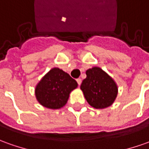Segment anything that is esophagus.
I'll return each instance as SVG.
<instances>
[{"label": "esophagus", "instance_id": "34e87169", "mask_svg": "<svg viewBox=\"0 0 149 149\" xmlns=\"http://www.w3.org/2000/svg\"><path fill=\"white\" fill-rule=\"evenodd\" d=\"M77 84H78V86H80V85L81 84V79L77 78Z\"/></svg>", "mask_w": 149, "mask_h": 149}]
</instances>
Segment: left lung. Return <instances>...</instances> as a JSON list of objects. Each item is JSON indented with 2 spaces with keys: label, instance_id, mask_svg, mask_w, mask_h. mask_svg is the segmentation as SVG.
I'll return each instance as SVG.
<instances>
[{
  "label": "left lung",
  "instance_id": "1",
  "mask_svg": "<svg viewBox=\"0 0 149 149\" xmlns=\"http://www.w3.org/2000/svg\"><path fill=\"white\" fill-rule=\"evenodd\" d=\"M86 78L81 85L86 100L95 109L111 106L117 96V86L109 74L100 68L94 67L86 72Z\"/></svg>",
  "mask_w": 149,
  "mask_h": 149
}]
</instances>
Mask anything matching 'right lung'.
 <instances>
[{
  "label": "right lung",
  "mask_w": 149,
  "mask_h": 149,
  "mask_svg": "<svg viewBox=\"0 0 149 149\" xmlns=\"http://www.w3.org/2000/svg\"><path fill=\"white\" fill-rule=\"evenodd\" d=\"M77 87V82L69 74L54 68L42 77L35 89L37 101L47 109H58L68 102L69 94Z\"/></svg>",
  "instance_id": "add662e5"
}]
</instances>
